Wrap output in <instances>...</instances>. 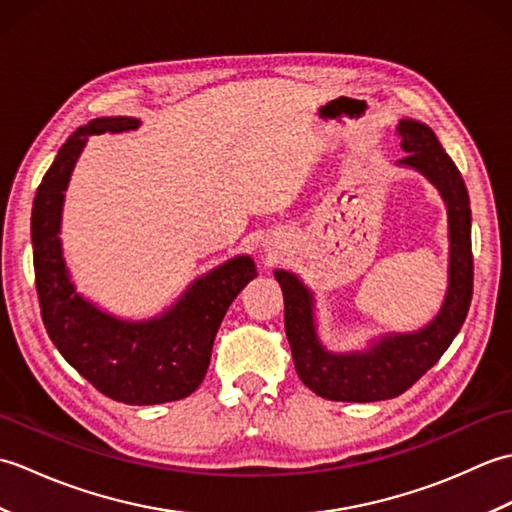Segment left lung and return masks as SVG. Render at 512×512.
Segmentation results:
<instances>
[{
    "instance_id": "1",
    "label": "left lung",
    "mask_w": 512,
    "mask_h": 512,
    "mask_svg": "<svg viewBox=\"0 0 512 512\" xmlns=\"http://www.w3.org/2000/svg\"><path fill=\"white\" fill-rule=\"evenodd\" d=\"M405 158L398 165L420 171L442 195L449 213V288L440 312L427 328L411 334H387L365 352L332 354L325 350L314 323V297L288 270H275L284 292L286 336L301 383L314 394L341 402L396 398L440 361L458 336L473 297L471 204L458 167L424 123H398Z\"/></svg>"
}]
</instances>
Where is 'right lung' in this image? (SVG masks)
<instances>
[{
	"label": "right lung",
	"mask_w": 512,
	"mask_h": 512,
	"mask_svg": "<svg viewBox=\"0 0 512 512\" xmlns=\"http://www.w3.org/2000/svg\"><path fill=\"white\" fill-rule=\"evenodd\" d=\"M138 127V118L105 116L65 140L32 202V259L41 319L65 361L107 398L125 405H160L187 398L200 387L217 328L257 270L248 255L228 259L195 279L160 317L147 321L112 317L76 292L59 239L72 169L88 136Z\"/></svg>",
	"instance_id": "add662e5"
}]
</instances>
